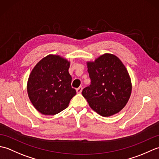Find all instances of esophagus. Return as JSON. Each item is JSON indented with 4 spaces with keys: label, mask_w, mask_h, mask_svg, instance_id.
<instances>
[{
    "label": "esophagus",
    "mask_w": 159,
    "mask_h": 159,
    "mask_svg": "<svg viewBox=\"0 0 159 159\" xmlns=\"http://www.w3.org/2000/svg\"><path fill=\"white\" fill-rule=\"evenodd\" d=\"M82 90H83V87L80 86V87H79V88H77L76 89V92H77V93H80L82 92Z\"/></svg>",
    "instance_id": "1"
}]
</instances>
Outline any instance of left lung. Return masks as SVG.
Listing matches in <instances>:
<instances>
[{"instance_id":"left-lung-1","label":"left lung","mask_w":159,"mask_h":159,"mask_svg":"<svg viewBox=\"0 0 159 159\" xmlns=\"http://www.w3.org/2000/svg\"><path fill=\"white\" fill-rule=\"evenodd\" d=\"M87 72L91 84L82 94L90 107L103 117L120 112L132 90L130 76L120 59L112 54H104L94 62H87Z\"/></svg>"}]
</instances>
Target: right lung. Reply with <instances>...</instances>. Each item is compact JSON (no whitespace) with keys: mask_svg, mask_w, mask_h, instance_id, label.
Wrapping results in <instances>:
<instances>
[{"mask_svg":"<svg viewBox=\"0 0 159 159\" xmlns=\"http://www.w3.org/2000/svg\"><path fill=\"white\" fill-rule=\"evenodd\" d=\"M70 62L50 55L36 64L30 74L27 92L33 105L43 115H55L68 106L76 95L69 74Z\"/></svg>","mask_w":159,"mask_h":159,"instance_id":"add662e5","label":"right lung"}]
</instances>
